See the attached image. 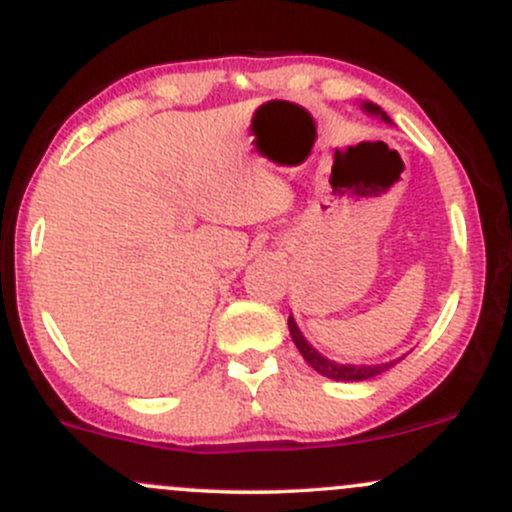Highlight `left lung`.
Segmentation results:
<instances>
[{"mask_svg": "<svg viewBox=\"0 0 512 512\" xmlns=\"http://www.w3.org/2000/svg\"><path fill=\"white\" fill-rule=\"evenodd\" d=\"M363 110L370 115H380L385 122H390V117H387V113H383V108H378V105L363 103ZM289 332H291L293 344H296L298 351H301V356L317 370V373L325 375V378H332V380H342V383H361V380H370V378H375V375L385 373L387 368H392L397 363V361H390V363H378V366H346V363H334V361H330V358L322 356L320 351H315L308 342H305V337L301 334V330H298V325L293 317H289Z\"/></svg>", "mask_w": 512, "mask_h": 512, "instance_id": "1", "label": "left lung"}]
</instances>
